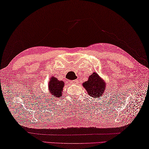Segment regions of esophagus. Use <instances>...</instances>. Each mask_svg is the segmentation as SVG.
I'll list each match as a JSON object with an SVG mask.
<instances>
[{"label":"esophagus","instance_id":"34e87169","mask_svg":"<svg viewBox=\"0 0 149 149\" xmlns=\"http://www.w3.org/2000/svg\"><path fill=\"white\" fill-rule=\"evenodd\" d=\"M70 83H71V84H73V85H78V81L77 80V79H74V80L70 81Z\"/></svg>","mask_w":149,"mask_h":149}]
</instances>
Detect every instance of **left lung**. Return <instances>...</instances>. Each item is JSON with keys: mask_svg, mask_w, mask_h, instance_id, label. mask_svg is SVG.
<instances>
[{"mask_svg": "<svg viewBox=\"0 0 149 149\" xmlns=\"http://www.w3.org/2000/svg\"><path fill=\"white\" fill-rule=\"evenodd\" d=\"M105 85L106 83L96 72H93L90 76L88 81L83 83V86L86 90L88 95L91 97V99H96L103 95L106 90Z\"/></svg>", "mask_w": 149, "mask_h": 149, "instance_id": "obj_1", "label": "left lung"}]
</instances>
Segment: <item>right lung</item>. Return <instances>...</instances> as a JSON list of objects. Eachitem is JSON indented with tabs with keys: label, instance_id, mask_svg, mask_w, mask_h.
Masks as SVG:
<instances>
[{
	"label": "right lung",
	"instance_id": "add662e5",
	"mask_svg": "<svg viewBox=\"0 0 149 149\" xmlns=\"http://www.w3.org/2000/svg\"><path fill=\"white\" fill-rule=\"evenodd\" d=\"M64 82L62 80H59L55 77L51 78V79L49 83V90L50 96L53 97V99L54 98L57 99L62 95L63 87L64 85Z\"/></svg>",
	"mask_w": 149,
	"mask_h": 149
}]
</instances>
